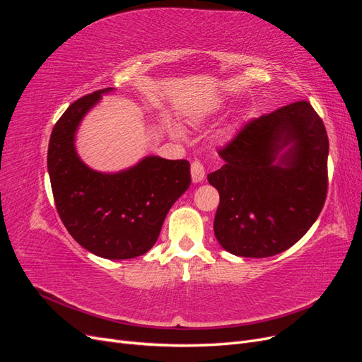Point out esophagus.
<instances>
[{
    "mask_svg": "<svg viewBox=\"0 0 362 362\" xmlns=\"http://www.w3.org/2000/svg\"><path fill=\"white\" fill-rule=\"evenodd\" d=\"M190 172H192L193 182L204 181V178H205V168H204V164L201 161H193L192 163V168H190Z\"/></svg>",
    "mask_w": 362,
    "mask_h": 362,
    "instance_id": "1",
    "label": "esophagus"
}]
</instances>
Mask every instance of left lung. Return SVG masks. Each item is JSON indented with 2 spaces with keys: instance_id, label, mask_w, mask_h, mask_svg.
<instances>
[{
  "instance_id": "1",
  "label": "left lung",
  "mask_w": 362,
  "mask_h": 362,
  "mask_svg": "<svg viewBox=\"0 0 362 362\" xmlns=\"http://www.w3.org/2000/svg\"><path fill=\"white\" fill-rule=\"evenodd\" d=\"M329 141L308 101L252 119L218 149L223 166L208 175L221 194L214 235L229 254L273 257L319 217L327 193Z\"/></svg>"
}]
</instances>
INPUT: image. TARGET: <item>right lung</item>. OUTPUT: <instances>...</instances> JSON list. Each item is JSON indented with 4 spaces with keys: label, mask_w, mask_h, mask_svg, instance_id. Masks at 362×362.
<instances>
[{
    "label": "right lung",
    "mask_w": 362,
    "mask_h": 362,
    "mask_svg": "<svg viewBox=\"0 0 362 362\" xmlns=\"http://www.w3.org/2000/svg\"><path fill=\"white\" fill-rule=\"evenodd\" d=\"M113 87L86 95L54 125L48 173L63 225L80 246L107 259H128L156 245L170 206L192 182L187 160L149 156L116 173L90 169L75 151L84 115Z\"/></svg>",
    "instance_id": "right-lung-1"
}]
</instances>
